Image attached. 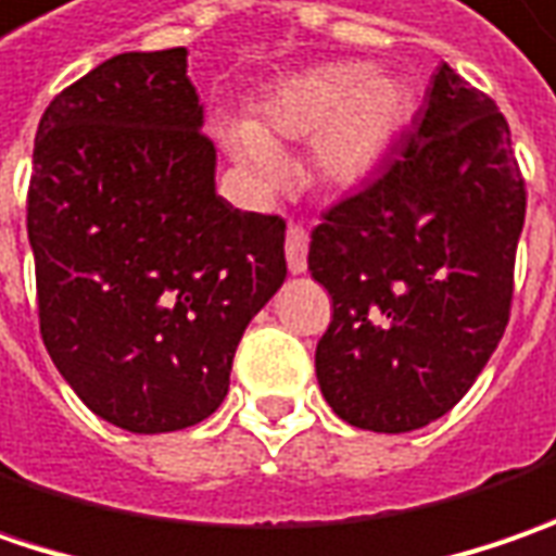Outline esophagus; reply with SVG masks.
I'll use <instances>...</instances> for the list:
<instances>
[{"instance_id": "obj_1", "label": "esophagus", "mask_w": 556, "mask_h": 556, "mask_svg": "<svg viewBox=\"0 0 556 556\" xmlns=\"http://www.w3.org/2000/svg\"><path fill=\"white\" fill-rule=\"evenodd\" d=\"M286 261L292 274H304L307 270V230L302 224H289L286 232Z\"/></svg>"}]
</instances>
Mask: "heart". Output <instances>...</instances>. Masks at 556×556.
<instances>
[{
  "label": "heart",
  "mask_w": 556,
  "mask_h": 556,
  "mask_svg": "<svg viewBox=\"0 0 556 556\" xmlns=\"http://www.w3.org/2000/svg\"><path fill=\"white\" fill-rule=\"evenodd\" d=\"M407 99L364 64H326L279 80L257 105V124L230 121L220 139L254 186L282 180L279 142L311 139V174L332 189L364 182L386 161L404 124Z\"/></svg>",
  "instance_id": "b5f03b06"
}]
</instances>
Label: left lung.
<instances>
[{
  "label": "left lung",
  "mask_w": 556,
  "mask_h": 556,
  "mask_svg": "<svg viewBox=\"0 0 556 556\" xmlns=\"http://www.w3.org/2000/svg\"><path fill=\"white\" fill-rule=\"evenodd\" d=\"M522 220L504 114L442 64L399 155L311 232L332 299L317 379L342 420L410 432L467 395L510 320Z\"/></svg>",
  "instance_id": "left-lung-1"
}]
</instances>
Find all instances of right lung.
Masks as SVG:
<instances>
[{
    "mask_svg": "<svg viewBox=\"0 0 556 556\" xmlns=\"http://www.w3.org/2000/svg\"><path fill=\"white\" fill-rule=\"evenodd\" d=\"M214 161L182 46L102 61L39 121V336L86 407L130 432L211 417L286 279V220L227 205Z\"/></svg>",
    "mask_w": 556,
    "mask_h": 556,
    "instance_id": "obj_1",
    "label": "right lung"
}]
</instances>
